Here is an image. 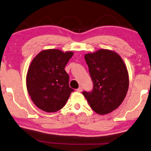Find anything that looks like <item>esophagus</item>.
I'll use <instances>...</instances> for the list:
<instances>
[{"label": "esophagus", "mask_w": 151, "mask_h": 151, "mask_svg": "<svg viewBox=\"0 0 151 151\" xmlns=\"http://www.w3.org/2000/svg\"><path fill=\"white\" fill-rule=\"evenodd\" d=\"M77 92H81V91H82V87H81V86L79 87V88H78L77 89Z\"/></svg>", "instance_id": "1"}]
</instances>
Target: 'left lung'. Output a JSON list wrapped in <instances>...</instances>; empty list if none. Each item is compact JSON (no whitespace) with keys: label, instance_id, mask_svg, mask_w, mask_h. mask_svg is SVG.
<instances>
[{"label":"left lung","instance_id":"obj_1","mask_svg":"<svg viewBox=\"0 0 151 151\" xmlns=\"http://www.w3.org/2000/svg\"><path fill=\"white\" fill-rule=\"evenodd\" d=\"M93 83L91 92L83 95L94 112L107 115L117 109L127 93L129 79L124 62L115 51L100 49L84 55Z\"/></svg>","mask_w":151,"mask_h":151}]
</instances>
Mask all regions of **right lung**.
Listing matches in <instances>:
<instances>
[{"label": "right lung", "instance_id": "obj_1", "mask_svg": "<svg viewBox=\"0 0 151 151\" xmlns=\"http://www.w3.org/2000/svg\"><path fill=\"white\" fill-rule=\"evenodd\" d=\"M73 54L72 51L46 49L31 62L26 77L27 91L36 106L43 111L55 112L60 110L73 91L65 70Z\"/></svg>", "mask_w": 151, "mask_h": 151}]
</instances>
